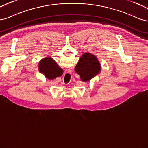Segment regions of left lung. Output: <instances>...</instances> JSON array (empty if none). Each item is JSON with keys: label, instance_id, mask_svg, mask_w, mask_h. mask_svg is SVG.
I'll return each instance as SVG.
<instances>
[{"label": "left lung", "instance_id": "obj_1", "mask_svg": "<svg viewBox=\"0 0 148 148\" xmlns=\"http://www.w3.org/2000/svg\"><path fill=\"white\" fill-rule=\"evenodd\" d=\"M101 70L100 64L97 57L88 53H84L80 57L75 71L80 76L84 82L89 81L93 77L99 73Z\"/></svg>", "mask_w": 148, "mask_h": 148}]
</instances>
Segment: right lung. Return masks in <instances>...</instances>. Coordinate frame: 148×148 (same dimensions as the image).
Wrapping results in <instances>:
<instances>
[{
	"label": "right lung",
	"instance_id": "obj_1",
	"mask_svg": "<svg viewBox=\"0 0 148 148\" xmlns=\"http://www.w3.org/2000/svg\"><path fill=\"white\" fill-rule=\"evenodd\" d=\"M39 71L44 73L47 78L52 80L60 77L63 73L56 61L50 58H45L41 60L39 64Z\"/></svg>",
	"mask_w": 148,
	"mask_h": 148
}]
</instances>
